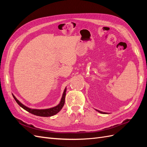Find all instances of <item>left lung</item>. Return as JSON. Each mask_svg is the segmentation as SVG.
Wrapping results in <instances>:
<instances>
[{
	"mask_svg": "<svg viewBox=\"0 0 147 147\" xmlns=\"http://www.w3.org/2000/svg\"><path fill=\"white\" fill-rule=\"evenodd\" d=\"M96 111H97V112H99V113H104V114H106V113H105V112H101V111H99V110H96V109H95Z\"/></svg>",
	"mask_w": 147,
	"mask_h": 147,
	"instance_id": "left-lung-1",
	"label": "left lung"
}]
</instances>
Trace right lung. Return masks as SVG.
I'll list each match as a JSON object with an SVG mask.
<instances>
[{
    "instance_id": "1",
    "label": "right lung",
    "mask_w": 147,
    "mask_h": 147,
    "mask_svg": "<svg viewBox=\"0 0 147 147\" xmlns=\"http://www.w3.org/2000/svg\"><path fill=\"white\" fill-rule=\"evenodd\" d=\"M66 90H67V88H65L64 92H63V96H62V98L61 99L59 104L57 105L54 107L50 108V109H32L29 108V107H26L22 103H21V102L16 98L14 95H13V97H14V99L18 103V104L20 107H21L23 108V109H24L25 110L28 111V112L32 113L33 115H37V116L48 117L53 116V115L57 114L62 109V108L63 107V106H64V103H65V94H66V93H65L66 92Z\"/></svg>"
}]
</instances>
